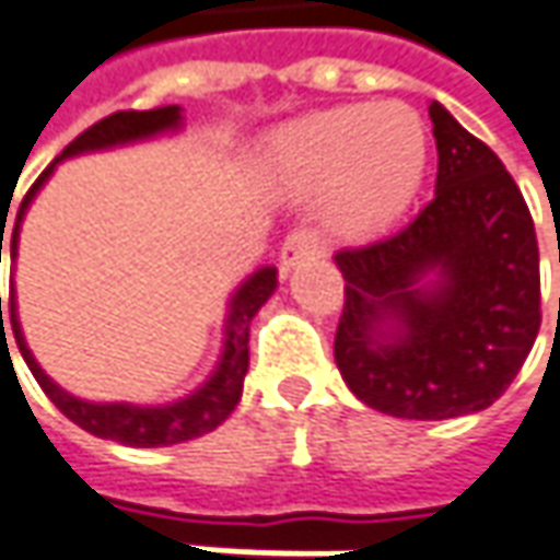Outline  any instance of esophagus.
<instances>
[{"label":"esophagus","mask_w":560,"mask_h":560,"mask_svg":"<svg viewBox=\"0 0 560 560\" xmlns=\"http://www.w3.org/2000/svg\"><path fill=\"white\" fill-rule=\"evenodd\" d=\"M318 254V238L313 232H306V229H298V232H291L284 244H281V269H291V266H298L300 260H310V257H316Z\"/></svg>","instance_id":"1"}]
</instances>
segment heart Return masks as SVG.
Instances as JSON below:
<instances>
[{
  "label": "heart",
  "instance_id": "obj_1",
  "mask_svg": "<svg viewBox=\"0 0 560 560\" xmlns=\"http://www.w3.org/2000/svg\"><path fill=\"white\" fill-rule=\"evenodd\" d=\"M281 191H318V217L338 238H369L412 203L428 170L421 117L402 102L343 105L306 114L262 148Z\"/></svg>",
  "mask_w": 560,
  "mask_h": 560
}]
</instances>
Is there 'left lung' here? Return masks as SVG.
I'll return each instance as SVG.
<instances>
[{
    "instance_id": "left-lung-1",
    "label": "left lung",
    "mask_w": 560,
    "mask_h": 560,
    "mask_svg": "<svg viewBox=\"0 0 560 560\" xmlns=\"http://www.w3.org/2000/svg\"><path fill=\"white\" fill-rule=\"evenodd\" d=\"M436 191L402 232L335 254V362L377 412L443 421L509 390L539 335V247L511 173L440 102Z\"/></svg>"
}]
</instances>
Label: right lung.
<instances>
[{"label":"right lung","instance_id":"right-lung-1","mask_svg":"<svg viewBox=\"0 0 560 560\" xmlns=\"http://www.w3.org/2000/svg\"><path fill=\"white\" fill-rule=\"evenodd\" d=\"M183 129V107L164 105L154 110H117L95 126H89L83 136H77L55 161H51L43 176L33 183L27 198L21 201L18 220H14V232H11V262L18 260V242H21V222L27 217L30 203L39 195V188L49 183L55 166L68 158H80V154H92V151H110V148L136 145V142H148L158 136H173ZM9 222V220H5ZM5 232V225H2ZM0 262H2V235H0ZM279 288V269L276 266H262L257 272H250L247 279L235 288V294L229 298V313H225V328H222V353L217 369L203 381L198 390H191L183 399H173L164 406H136V402H92V399H80V396L68 394L61 384H55L36 357L30 353L21 322H18V300L11 294V331L18 340V350L27 362L33 377L39 381V387L46 390L51 402L68 415L73 424H80L89 434L102 436V440H114L124 446H139V450H151V446H173V443H185L195 436L217 431L229 415L235 412L238 399H242L244 375H247V340H250V322L257 316L266 300L276 294ZM0 325H2V298H0ZM5 335V328H2Z\"/></svg>","mask_w":560,"mask_h":560}]
</instances>
